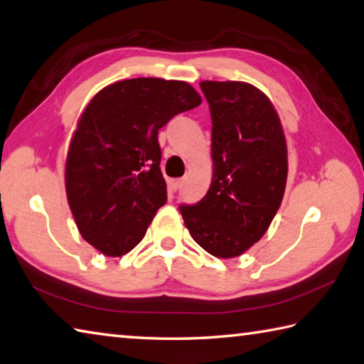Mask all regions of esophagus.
Wrapping results in <instances>:
<instances>
[{
    "label": "esophagus",
    "instance_id": "34e87169",
    "mask_svg": "<svg viewBox=\"0 0 364 364\" xmlns=\"http://www.w3.org/2000/svg\"><path fill=\"white\" fill-rule=\"evenodd\" d=\"M181 184H183L181 180H170V181H168V186H170V189H172L173 192L180 189Z\"/></svg>",
    "mask_w": 364,
    "mask_h": 364
}]
</instances>
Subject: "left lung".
<instances>
[{"label":"left lung","instance_id":"8db88e82","mask_svg":"<svg viewBox=\"0 0 364 364\" xmlns=\"http://www.w3.org/2000/svg\"><path fill=\"white\" fill-rule=\"evenodd\" d=\"M211 112L213 180L180 211L191 237L219 259L238 257L265 235L287 183V141L265 92L246 82H200Z\"/></svg>","mask_w":364,"mask_h":364}]
</instances>
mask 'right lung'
I'll return each mask as SVG.
<instances>
[{
  "label": "right lung",
  "mask_w": 364,
  "mask_h": 364,
  "mask_svg": "<svg viewBox=\"0 0 364 364\" xmlns=\"http://www.w3.org/2000/svg\"><path fill=\"white\" fill-rule=\"evenodd\" d=\"M200 104L188 82L139 77L109 85L85 107L64 183L77 229L99 252L119 257L144 240L167 202L159 129Z\"/></svg>",
  "instance_id": "obj_1"
}]
</instances>
